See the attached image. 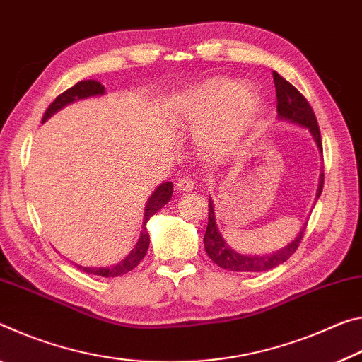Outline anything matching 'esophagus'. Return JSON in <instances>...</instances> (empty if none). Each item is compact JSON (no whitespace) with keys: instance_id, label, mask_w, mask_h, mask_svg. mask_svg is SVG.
Returning <instances> with one entry per match:
<instances>
[{"instance_id":"esophagus-1","label":"esophagus","mask_w":362,"mask_h":362,"mask_svg":"<svg viewBox=\"0 0 362 362\" xmlns=\"http://www.w3.org/2000/svg\"><path fill=\"white\" fill-rule=\"evenodd\" d=\"M176 187L180 189L181 192H189V191H192V189L195 187V181L192 180L191 176H182L180 181H177V185H176Z\"/></svg>"}]
</instances>
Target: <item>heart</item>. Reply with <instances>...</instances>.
Wrapping results in <instances>:
<instances>
[{
  "label": "heart",
  "mask_w": 362,
  "mask_h": 362,
  "mask_svg": "<svg viewBox=\"0 0 362 362\" xmlns=\"http://www.w3.org/2000/svg\"><path fill=\"white\" fill-rule=\"evenodd\" d=\"M259 105V94L250 85L228 76H213L182 91L173 114L182 127L200 129V144L211 153H226L245 132Z\"/></svg>",
  "instance_id": "1"
}]
</instances>
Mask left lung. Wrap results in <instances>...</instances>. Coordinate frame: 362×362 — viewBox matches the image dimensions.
<instances>
[{
	"label": "left lung",
	"mask_w": 362,
	"mask_h": 362,
	"mask_svg": "<svg viewBox=\"0 0 362 362\" xmlns=\"http://www.w3.org/2000/svg\"><path fill=\"white\" fill-rule=\"evenodd\" d=\"M272 78H274L276 85V98H277V117L281 120H286L290 123H297V125L306 128L311 133L313 139L316 141V146L319 152L322 153V141H321V132H319V125L316 120L315 112H313L311 105L305 99L297 88L282 78L277 72H272ZM324 186V171L319 176V187L316 192V199L322 192ZM306 226L300 230L295 240L290 242L281 250L269 255H244L240 252H235L230 248L220 234L215 220V209H213L211 199H209V224H206V230L204 235V245L205 252L209 255L210 259L215 264L220 266L223 269L237 271V272H263L276 268L281 263L288 259L297 250L301 239H303Z\"/></svg>",
	"instance_id": "8db88e82"
}]
</instances>
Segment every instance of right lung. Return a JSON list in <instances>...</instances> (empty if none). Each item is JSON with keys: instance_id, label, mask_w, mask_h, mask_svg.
<instances>
[{"instance_id": "right-lung-1", "label": "right lung", "mask_w": 362, "mask_h": 362, "mask_svg": "<svg viewBox=\"0 0 362 362\" xmlns=\"http://www.w3.org/2000/svg\"><path fill=\"white\" fill-rule=\"evenodd\" d=\"M104 93H105L104 86L96 80L78 81L76 85L69 88V90L64 91L62 94H59V96L52 100V103L49 104V107H47L45 112L43 123L51 115H54L57 110L64 109L65 105L72 104V103H75V100H80V99H86L91 96H100V94H104ZM171 195H173V182L171 181L162 182V185H160L156 191L152 192V195L146 204V209H144V220H142V230H141V237H139L138 244L134 245V248L129 252V255L125 259H122V262L117 264L107 266V268H88V266L75 264L76 268L83 272H86V274H94V276H100V277H118V276H123L132 269H134L136 266L141 263V259L146 257L147 248H149L151 240H149V233H147L146 224L151 220V216L156 215V213L162 209L165 204L170 202Z\"/></svg>"}]
</instances>
